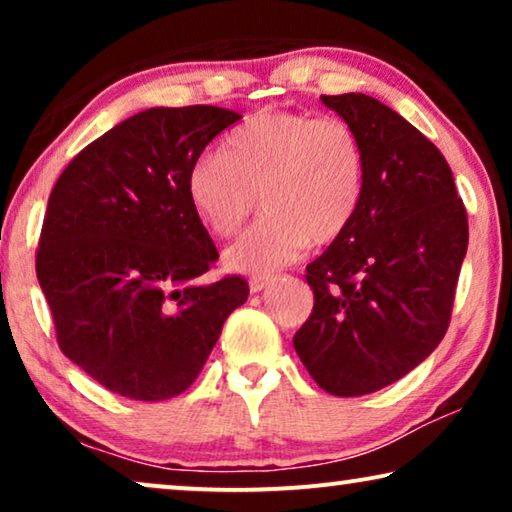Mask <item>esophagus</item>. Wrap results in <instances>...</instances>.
<instances>
[{"label":"esophagus","instance_id":"esophagus-1","mask_svg":"<svg viewBox=\"0 0 512 512\" xmlns=\"http://www.w3.org/2000/svg\"><path fill=\"white\" fill-rule=\"evenodd\" d=\"M268 286H270V279H268V277H251V279H249V289H251V293H258V291L268 289Z\"/></svg>","mask_w":512,"mask_h":512}]
</instances>
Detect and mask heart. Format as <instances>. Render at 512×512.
Listing matches in <instances>:
<instances>
[{"mask_svg": "<svg viewBox=\"0 0 512 512\" xmlns=\"http://www.w3.org/2000/svg\"><path fill=\"white\" fill-rule=\"evenodd\" d=\"M186 193L216 237L240 233L261 200L265 216L226 251V265L272 275L310 242L347 233L366 193V149L345 118L261 111L223 139L221 156L195 160Z\"/></svg>", "mask_w": 512, "mask_h": 512, "instance_id": "obj_1", "label": "heart"}]
</instances>
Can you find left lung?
<instances>
[{
  "instance_id": "1",
  "label": "left lung",
  "mask_w": 512,
  "mask_h": 512,
  "mask_svg": "<svg viewBox=\"0 0 512 512\" xmlns=\"http://www.w3.org/2000/svg\"><path fill=\"white\" fill-rule=\"evenodd\" d=\"M359 132L366 193L345 235L307 265L310 319L293 347L321 389L366 396L417 368L445 338L468 247L450 165L375 97L321 95Z\"/></svg>"
}]
</instances>
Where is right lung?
I'll use <instances>...</instances> for the list:
<instances>
[{
    "instance_id": "1",
    "label": "right lung",
    "mask_w": 512,
    "mask_h": 512,
    "mask_svg": "<svg viewBox=\"0 0 512 512\" xmlns=\"http://www.w3.org/2000/svg\"><path fill=\"white\" fill-rule=\"evenodd\" d=\"M240 114L153 107L90 142L55 181L37 277L62 354L132 401L191 387L247 279L202 284L216 251L186 193L188 170Z\"/></svg>"
}]
</instances>
